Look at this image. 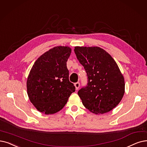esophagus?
I'll use <instances>...</instances> for the list:
<instances>
[{
    "label": "esophagus",
    "mask_w": 147,
    "mask_h": 147,
    "mask_svg": "<svg viewBox=\"0 0 147 147\" xmlns=\"http://www.w3.org/2000/svg\"><path fill=\"white\" fill-rule=\"evenodd\" d=\"M74 86L76 87V90H78V89L80 87V83L79 82H76L74 84Z\"/></svg>",
    "instance_id": "1"
}]
</instances>
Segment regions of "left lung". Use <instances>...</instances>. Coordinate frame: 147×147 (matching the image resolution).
<instances>
[{"label": "left lung", "mask_w": 147, "mask_h": 147, "mask_svg": "<svg viewBox=\"0 0 147 147\" xmlns=\"http://www.w3.org/2000/svg\"><path fill=\"white\" fill-rule=\"evenodd\" d=\"M74 50L88 76L87 86L78 91L83 105L95 114L110 112L125 92L124 78L117 63L99 47L76 46Z\"/></svg>", "instance_id": "left-lung-1"}]
</instances>
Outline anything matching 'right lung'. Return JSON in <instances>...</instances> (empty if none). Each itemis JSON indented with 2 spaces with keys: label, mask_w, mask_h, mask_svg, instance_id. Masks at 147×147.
Instances as JSON below:
<instances>
[{
  "label": "right lung",
  "mask_w": 147,
  "mask_h": 147,
  "mask_svg": "<svg viewBox=\"0 0 147 147\" xmlns=\"http://www.w3.org/2000/svg\"><path fill=\"white\" fill-rule=\"evenodd\" d=\"M71 53L68 46L55 47L40 56L32 67L27 79V92L40 112L51 115L59 112L75 91L67 67Z\"/></svg>",
  "instance_id": "right-lung-1"
}]
</instances>
